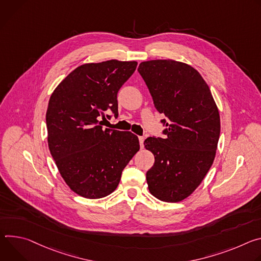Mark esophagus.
<instances>
[{
	"mask_svg": "<svg viewBox=\"0 0 261 261\" xmlns=\"http://www.w3.org/2000/svg\"><path fill=\"white\" fill-rule=\"evenodd\" d=\"M144 137H139V142H140V146H141V148H143L144 147Z\"/></svg>",
	"mask_w": 261,
	"mask_h": 261,
	"instance_id": "34e87169",
	"label": "esophagus"
}]
</instances>
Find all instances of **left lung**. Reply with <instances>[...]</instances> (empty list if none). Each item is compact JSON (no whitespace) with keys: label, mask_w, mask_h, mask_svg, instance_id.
<instances>
[{"label":"left lung","mask_w":261,"mask_h":261,"mask_svg":"<svg viewBox=\"0 0 261 261\" xmlns=\"http://www.w3.org/2000/svg\"><path fill=\"white\" fill-rule=\"evenodd\" d=\"M155 109L166 116L165 139L149 137L145 148L154 155L146 173L149 192L165 202L189 197L211 169L220 137V115L208 85L192 66L174 60L142 62Z\"/></svg>","instance_id":"1"}]
</instances>
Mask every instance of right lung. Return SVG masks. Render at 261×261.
<instances>
[{
    "label": "right lung",
    "instance_id": "right-lung-1",
    "mask_svg": "<svg viewBox=\"0 0 261 261\" xmlns=\"http://www.w3.org/2000/svg\"><path fill=\"white\" fill-rule=\"evenodd\" d=\"M136 61L87 63L71 71L50 95L46 111L48 148L66 185L88 199L118 187L121 173L139 151L136 135L102 127L108 113L118 116L117 93Z\"/></svg>",
    "mask_w": 261,
    "mask_h": 261
}]
</instances>
